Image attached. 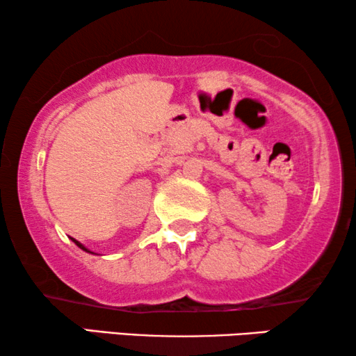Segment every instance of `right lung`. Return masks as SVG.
<instances>
[{
    "mask_svg": "<svg viewBox=\"0 0 356 356\" xmlns=\"http://www.w3.org/2000/svg\"><path fill=\"white\" fill-rule=\"evenodd\" d=\"M71 240H72V241H74V243H76V246H79L82 251H86V252H92V251H89V250H87V248H86L84 245H82V243H79V241H77V240H74V238H71ZM92 254H94V252H92Z\"/></svg>",
    "mask_w": 356,
    "mask_h": 356,
    "instance_id": "add662e5",
    "label": "right lung"
}]
</instances>
